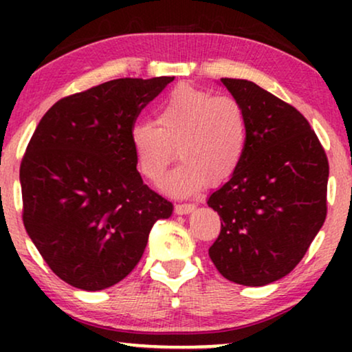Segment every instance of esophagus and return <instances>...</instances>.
Masks as SVG:
<instances>
[{
	"label": "esophagus",
	"instance_id": "1",
	"mask_svg": "<svg viewBox=\"0 0 352 352\" xmlns=\"http://www.w3.org/2000/svg\"><path fill=\"white\" fill-rule=\"evenodd\" d=\"M194 210H195V205L194 204H179V205L175 206L176 214H189Z\"/></svg>",
	"mask_w": 352,
	"mask_h": 352
}]
</instances>
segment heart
I'll list each match as a JSON object with an SVG mask.
<instances>
[{
	"instance_id": "1",
	"label": "heart",
	"mask_w": 352,
	"mask_h": 352,
	"mask_svg": "<svg viewBox=\"0 0 352 352\" xmlns=\"http://www.w3.org/2000/svg\"><path fill=\"white\" fill-rule=\"evenodd\" d=\"M129 144L139 173L153 184L175 160L176 147L182 162L163 187L175 195H194L208 181L219 184L237 171L248 146L247 113L230 96L182 83L158 104L155 124H133Z\"/></svg>"
}]
</instances>
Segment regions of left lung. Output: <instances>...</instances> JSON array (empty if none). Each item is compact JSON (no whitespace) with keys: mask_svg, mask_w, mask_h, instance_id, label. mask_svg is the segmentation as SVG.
I'll list each match as a JSON object with an SVG mask.
<instances>
[{"mask_svg":"<svg viewBox=\"0 0 352 352\" xmlns=\"http://www.w3.org/2000/svg\"><path fill=\"white\" fill-rule=\"evenodd\" d=\"M221 83L247 113L248 146L237 171L208 199L221 218L208 253L228 280L263 287L296 267L324 224L329 160L293 105L253 81Z\"/></svg>","mask_w":352,"mask_h":352,"instance_id":"left-lung-1","label":"left lung"}]
</instances>
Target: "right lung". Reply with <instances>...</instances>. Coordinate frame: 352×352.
Returning <instances> with one entry per match:
<instances>
[{"instance_id":"add662e5","label":"right lung","mask_w":352,"mask_h":352,"mask_svg":"<svg viewBox=\"0 0 352 352\" xmlns=\"http://www.w3.org/2000/svg\"><path fill=\"white\" fill-rule=\"evenodd\" d=\"M175 76L118 78L57 100L21 163L22 219L51 271L98 292L136 267L171 201L142 182L129 144L141 110Z\"/></svg>"}]
</instances>
